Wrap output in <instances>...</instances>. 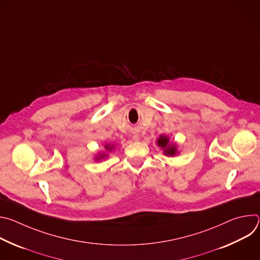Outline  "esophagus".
<instances>
[{
    "label": "esophagus",
    "mask_w": 260,
    "mask_h": 260,
    "mask_svg": "<svg viewBox=\"0 0 260 260\" xmlns=\"http://www.w3.org/2000/svg\"><path fill=\"white\" fill-rule=\"evenodd\" d=\"M139 139H140L139 135H134V136H133V140H134V141H139Z\"/></svg>",
    "instance_id": "esophagus-1"
}]
</instances>
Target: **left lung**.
Returning a JSON list of instances; mask_svg holds the SVG:
<instances>
[{"mask_svg":"<svg viewBox=\"0 0 260 260\" xmlns=\"http://www.w3.org/2000/svg\"><path fill=\"white\" fill-rule=\"evenodd\" d=\"M156 144L158 147H160L162 149L164 155L168 157H173L178 154V146L175 142H171L170 138L166 135H161L157 140Z\"/></svg>","mask_w":260,"mask_h":260,"instance_id":"8db88e82","label":"left lung"}]
</instances>
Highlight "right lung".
<instances>
[{"mask_svg":"<svg viewBox=\"0 0 260 260\" xmlns=\"http://www.w3.org/2000/svg\"><path fill=\"white\" fill-rule=\"evenodd\" d=\"M104 148H105V151L98 152V154L94 155V161H100V160H102L104 158H107L108 157V153L109 152H112L116 148V146L114 144L109 143V144H105Z\"/></svg>","mask_w":260,"mask_h":260,"instance_id":"1","label":"right lung"}]
</instances>
